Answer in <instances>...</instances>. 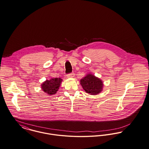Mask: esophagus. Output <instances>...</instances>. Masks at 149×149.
Here are the masks:
<instances>
[{"label":"esophagus","mask_w":149,"mask_h":149,"mask_svg":"<svg viewBox=\"0 0 149 149\" xmlns=\"http://www.w3.org/2000/svg\"><path fill=\"white\" fill-rule=\"evenodd\" d=\"M74 75H75V74H74V73H70V74H68L67 75V77L68 78H73L74 77Z\"/></svg>","instance_id":"1"}]
</instances>
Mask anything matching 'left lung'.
<instances>
[{
	"label": "left lung",
	"mask_w": 149,
	"mask_h": 149,
	"mask_svg": "<svg viewBox=\"0 0 149 149\" xmlns=\"http://www.w3.org/2000/svg\"><path fill=\"white\" fill-rule=\"evenodd\" d=\"M80 81L84 90L89 95H96L102 91V81L91 74H87Z\"/></svg>",
	"instance_id": "8db88e82"
}]
</instances>
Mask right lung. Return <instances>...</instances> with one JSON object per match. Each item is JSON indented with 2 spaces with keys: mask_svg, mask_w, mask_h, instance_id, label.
I'll return each mask as SVG.
<instances>
[{
  "mask_svg": "<svg viewBox=\"0 0 149 149\" xmlns=\"http://www.w3.org/2000/svg\"><path fill=\"white\" fill-rule=\"evenodd\" d=\"M62 79L60 78L46 80L41 84L42 89L49 95H52L57 92L61 85Z\"/></svg>",
  "mask_w": 149,
  "mask_h": 149,
  "instance_id": "add662e5",
  "label": "right lung"
}]
</instances>
